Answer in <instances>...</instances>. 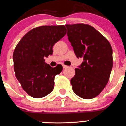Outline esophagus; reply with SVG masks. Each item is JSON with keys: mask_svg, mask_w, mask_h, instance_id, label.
I'll return each instance as SVG.
<instances>
[{"mask_svg": "<svg viewBox=\"0 0 126 126\" xmlns=\"http://www.w3.org/2000/svg\"><path fill=\"white\" fill-rule=\"evenodd\" d=\"M63 68H67V67H68V66L65 65H63Z\"/></svg>", "mask_w": 126, "mask_h": 126, "instance_id": "1", "label": "esophagus"}]
</instances>
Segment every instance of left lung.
Returning a JSON list of instances; mask_svg holds the SVG:
<instances>
[{
  "label": "left lung",
  "mask_w": 126,
  "mask_h": 126,
  "mask_svg": "<svg viewBox=\"0 0 126 126\" xmlns=\"http://www.w3.org/2000/svg\"><path fill=\"white\" fill-rule=\"evenodd\" d=\"M67 36L76 56L83 58L70 82L73 92L80 97L97 96L109 80L113 67V50L107 38L88 24H66Z\"/></svg>",
  "instance_id": "8db88e82"
}]
</instances>
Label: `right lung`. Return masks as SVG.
Masks as SVG:
<instances>
[{
    "instance_id": "right-lung-1",
    "label": "right lung",
    "mask_w": 126,
    "mask_h": 126,
    "mask_svg": "<svg viewBox=\"0 0 126 126\" xmlns=\"http://www.w3.org/2000/svg\"><path fill=\"white\" fill-rule=\"evenodd\" d=\"M67 33L64 26H43L27 32L16 47L13 55L15 76L22 89L34 98L46 96L53 90L54 77L63 70L45 63L53 47Z\"/></svg>"
}]
</instances>
